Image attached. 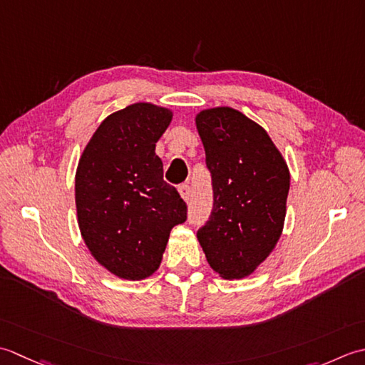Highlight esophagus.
<instances>
[{"label":"esophagus","instance_id":"obj_1","mask_svg":"<svg viewBox=\"0 0 365 365\" xmlns=\"http://www.w3.org/2000/svg\"><path fill=\"white\" fill-rule=\"evenodd\" d=\"M178 192H180V195H181V198L184 200V202H189V198H190L189 184H181L180 187H178Z\"/></svg>","mask_w":365,"mask_h":365}]
</instances>
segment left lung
<instances>
[{
  "label": "left lung",
  "instance_id": "8db88e82",
  "mask_svg": "<svg viewBox=\"0 0 365 365\" xmlns=\"http://www.w3.org/2000/svg\"><path fill=\"white\" fill-rule=\"evenodd\" d=\"M195 125L214 190L198 242L222 279L249 277L284 232L288 165L262 125L232 107L202 110Z\"/></svg>",
  "mask_w": 365,
  "mask_h": 365
}]
</instances>
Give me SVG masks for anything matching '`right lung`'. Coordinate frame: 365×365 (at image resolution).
Wrapping results in <instances>:
<instances>
[{
	"label": "right lung",
	"mask_w": 365,
	"mask_h": 365,
	"mask_svg": "<svg viewBox=\"0 0 365 365\" xmlns=\"http://www.w3.org/2000/svg\"><path fill=\"white\" fill-rule=\"evenodd\" d=\"M173 111L137 102L108 115L81 153L76 206L81 237L116 277L143 280L159 269L170 232L187 217L173 185L163 181L155 143Z\"/></svg>",
	"instance_id": "add662e5"
}]
</instances>
